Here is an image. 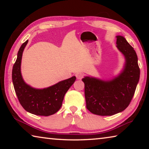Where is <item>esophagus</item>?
<instances>
[{
  "label": "esophagus",
  "mask_w": 149,
  "mask_h": 149,
  "mask_svg": "<svg viewBox=\"0 0 149 149\" xmlns=\"http://www.w3.org/2000/svg\"><path fill=\"white\" fill-rule=\"evenodd\" d=\"M75 76H76L77 79H81L84 76V74L83 72H77L75 74Z\"/></svg>",
  "instance_id": "esophagus-1"
}]
</instances>
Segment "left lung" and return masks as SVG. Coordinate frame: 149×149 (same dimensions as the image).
Wrapping results in <instances>:
<instances>
[{"instance_id": "obj_1", "label": "left lung", "mask_w": 149, "mask_h": 149, "mask_svg": "<svg viewBox=\"0 0 149 149\" xmlns=\"http://www.w3.org/2000/svg\"><path fill=\"white\" fill-rule=\"evenodd\" d=\"M116 47L124 55L125 65L119 76L111 81L85 77L86 107L93 114L112 116L122 112L130 104L139 80L137 54L124 37L116 36Z\"/></svg>"}]
</instances>
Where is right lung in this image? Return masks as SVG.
<instances>
[{
    "mask_svg": "<svg viewBox=\"0 0 149 149\" xmlns=\"http://www.w3.org/2000/svg\"><path fill=\"white\" fill-rule=\"evenodd\" d=\"M28 40L24 42L17 52L12 68V82L20 104L31 114L49 116L57 112L61 107L64 95L74 84L76 77L60 81L46 89H36L27 85L21 74V60Z\"/></svg>",
    "mask_w": 149,
    "mask_h": 149,
    "instance_id": "obj_1",
    "label": "right lung"
}]
</instances>
